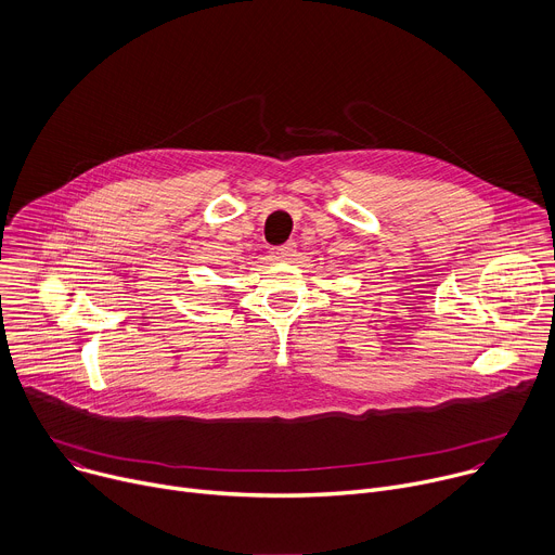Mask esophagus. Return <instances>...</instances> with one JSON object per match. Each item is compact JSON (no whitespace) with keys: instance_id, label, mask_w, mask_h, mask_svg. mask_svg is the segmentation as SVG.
<instances>
[{"instance_id":"34e87169","label":"esophagus","mask_w":555,"mask_h":555,"mask_svg":"<svg viewBox=\"0 0 555 555\" xmlns=\"http://www.w3.org/2000/svg\"><path fill=\"white\" fill-rule=\"evenodd\" d=\"M294 251H296V243H285V245H279V247H272V259L274 261H287L289 257H294Z\"/></svg>"}]
</instances>
